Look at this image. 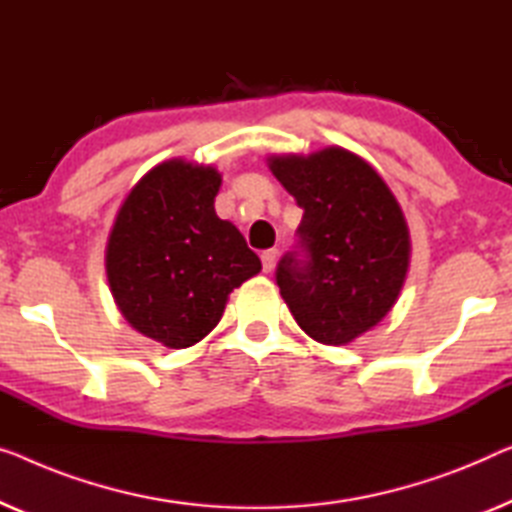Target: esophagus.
I'll return each mask as SVG.
<instances>
[{"instance_id": "34e87169", "label": "esophagus", "mask_w": 512, "mask_h": 512, "mask_svg": "<svg viewBox=\"0 0 512 512\" xmlns=\"http://www.w3.org/2000/svg\"><path fill=\"white\" fill-rule=\"evenodd\" d=\"M276 259H278V250L276 248H269L262 253V269L264 273H271L273 266H276Z\"/></svg>"}]
</instances>
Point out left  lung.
I'll use <instances>...</instances> for the list:
<instances>
[{"label":"left lung","mask_w":512,"mask_h":512,"mask_svg":"<svg viewBox=\"0 0 512 512\" xmlns=\"http://www.w3.org/2000/svg\"><path fill=\"white\" fill-rule=\"evenodd\" d=\"M271 172L303 209L299 243L276 282L296 324L324 345H347L398 301L409 230L384 179L340 147L271 156Z\"/></svg>","instance_id":"left-lung-1"}]
</instances>
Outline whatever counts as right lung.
<instances>
[{"label": "right lung", "instance_id": "right-lung-1", "mask_svg": "<svg viewBox=\"0 0 512 512\" xmlns=\"http://www.w3.org/2000/svg\"><path fill=\"white\" fill-rule=\"evenodd\" d=\"M218 188L213 167L165 160L128 193L105 248L121 315L170 349L209 335L232 289L262 271L241 232L216 216Z\"/></svg>", "mask_w": 512, "mask_h": 512}]
</instances>
